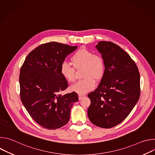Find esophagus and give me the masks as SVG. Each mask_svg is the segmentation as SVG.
I'll return each instance as SVG.
<instances>
[{"instance_id":"obj_1","label":"esophagus","mask_w":155,"mask_h":155,"mask_svg":"<svg viewBox=\"0 0 155 155\" xmlns=\"http://www.w3.org/2000/svg\"><path fill=\"white\" fill-rule=\"evenodd\" d=\"M84 97H85V95L80 94H78V99H79V100H81V99H83Z\"/></svg>"}]
</instances>
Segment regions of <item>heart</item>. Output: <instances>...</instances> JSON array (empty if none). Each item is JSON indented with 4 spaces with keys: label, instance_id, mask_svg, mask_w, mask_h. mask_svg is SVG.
Segmentation results:
<instances>
[{
    "label": "heart",
    "instance_id": "heart-1",
    "mask_svg": "<svg viewBox=\"0 0 155 155\" xmlns=\"http://www.w3.org/2000/svg\"><path fill=\"white\" fill-rule=\"evenodd\" d=\"M72 66L64 62L60 67L62 76L69 82L75 80V69L83 68V77L84 78L71 86V90L78 94H85L95 87L96 81L100 80L105 73V65L103 58L97 54L86 49H80L71 58Z\"/></svg>",
    "mask_w": 155,
    "mask_h": 155
}]
</instances>
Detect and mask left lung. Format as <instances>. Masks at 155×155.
<instances>
[{"label": "left lung", "instance_id": "8db88e82", "mask_svg": "<svg viewBox=\"0 0 155 155\" xmlns=\"http://www.w3.org/2000/svg\"><path fill=\"white\" fill-rule=\"evenodd\" d=\"M96 48L105 62L104 75L94 91L88 94L87 116L94 125L113 127L130 113L140 97V74L134 61L121 47L101 41Z\"/></svg>", "mask_w": 155, "mask_h": 155}]
</instances>
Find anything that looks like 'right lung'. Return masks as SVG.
<instances>
[{
	"instance_id": "obj_1",
	"label": "right lung",
	"mask_w": 155,
	"mask_h": 155,
	"mask_svg": "<svg viewBox=\"0 0 155 155\" xmlns=\"http://www.w3.org/2000/svg\"><path fill=\"white\" fill-rule=\"evenodd\" d=\"M77 48L58 42L42 44L26 58L19 74L20 97L31 118L48 129L67 124L74 103L78 101L75 92L61 95L68 83L61 74L65 58Z\"/></svg>"
}]
</instances>
